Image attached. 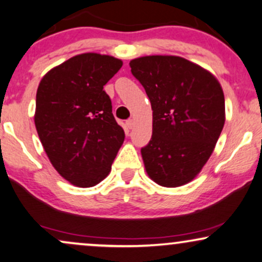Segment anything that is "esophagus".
I'll return each mask as SVG.
<instances>
[{"label": "esophagus", "instance_id": "obj_1", "mask_svg": "<svg viewBox=\"0 0 262 262\" xmlns=\"http://www.w3.org/2000/svg\"><path fill=\"white\" fill-rule=\"evenodd\" d=\"M125 125H127L129 129H132L134 127V121L133 120H127V121H125Z\"/></svg>", "mask_w": 262, "mask_h": 262}]
</instances>
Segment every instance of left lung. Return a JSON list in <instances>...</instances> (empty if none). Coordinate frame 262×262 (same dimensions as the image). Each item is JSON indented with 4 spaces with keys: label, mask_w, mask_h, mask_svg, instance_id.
<instances>
[{
    "label": "left lung",
    "mask_w": 262,
    "mask_h": 262,
    "mask_svg": "<svg viewBox=\"0 0 262 262\" xmlns=\"http://www.w3.org/2000/svg\"><path fill=\"white\" fill-rule=\"evenodd\" d=\"M153 110L152 138L141 148L148 176L163 187L190 182L206 164L225 122L218 80L179 56L130 61Z\"/></svg>",
    "instance_id": "left-lung-1"
}]
</instances>
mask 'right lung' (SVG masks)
Listing matches in <instances>:
<instances>
[{
  "label": "right lung",
  "mask_w": 262,
  "mask_h": 262,
  "mask_svg": "<svg viewBox=\"0 0 262 262\" xmlns=\"http://www.w3.org/2000/svg\"><path fill=\"white\" fill-rule=\"evenodd\" d=\"M122 61L87 52L48 72L38 86L34 123L57 172L74 186L93 187L109 175L124 141L104 85Z\"/></svg>",
  "instance_id": "right-lung-1"
}]
</instances>
